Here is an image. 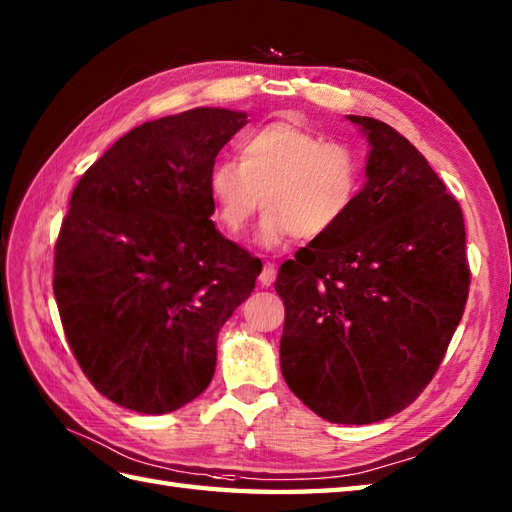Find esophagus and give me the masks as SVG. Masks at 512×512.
I'll return each mask as SVG.
<instances>
[{"label": "esophagus", "instance_id": "obj_1", "mask_svg": "<svg viewBox=\"0 0 512 512\" xmlns=\"http://www.w3.org/2000/svg\"><path fill=\"white\" fill-rule=\"evenodd\" d=\"M275 279H277V268H275V264L266 262L264 268H262V273H259V284H262V286H273Z\"/></svg>", "mask_w": 512, "mask_h": 512}]
</instances>
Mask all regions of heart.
<instances>
[{"label": "heart", "mask_w": 512, "mask_h": 512, "mask_svg": "<svg viewBox=\"0 0 512 512\" xmlns=\"http://www.w3.org/2000/svg\"><path fill=\"white\" fill-rule=\"evenodd\" d=\"M361 189L363 165L352 147L330 143L292 121L246 134L239 162L222 160L209 173L217 224L228 237H242L264 204V246H277L290 235L314 242L332 233L352 213Z\"/></svg>", "instance_id": "b5f03b06"}]
</instances>
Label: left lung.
<instances>
[{"label":"left lung","mask_w":512,"mask_h":512,"mask_svg":"<svg viewBox=\"0 0 512 512\" xmlns=\"http://www.w3.org/2000/svg\"><path fill=\"white\" fill-rule=\"evenodd\" d=\"M367 134V182L352 213L281 266V374L336 424L409 407L431 383L469 299L458 200L394 127L347 116Z\"/></svg>","instance_id":"1"}]
</instances>
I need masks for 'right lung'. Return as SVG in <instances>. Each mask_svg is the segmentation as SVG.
I'll use <instances>...</instances> for the list:
<instances>
[{"mask_svg": "<svg viewBox=\"0 0 512 512\" xmlns=\"http://www.w3.org/2000/svg\"><path fill=\"white\" fill-rule=\"evenodd\" d=\"M244 112L195 107L134 127L76 182L54 244L52 290L94 389L169 413L209 387L217 334L262 262L222 237L209 173Z\"/></svg>", "mask_w": 512, "mask_h": 512, "instance_id": "obj_1", "label": "right lung"}]
</instances>
